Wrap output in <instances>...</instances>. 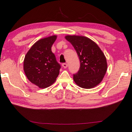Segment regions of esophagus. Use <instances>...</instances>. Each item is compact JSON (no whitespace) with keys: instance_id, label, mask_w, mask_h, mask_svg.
<instances>
[{"instance_id":"34e87169","label":"esophagus","mask_w":132,"mask_h":132,"mask_svg":"<svg viewBox=\"0 0 132 132\" xmlns=\"http://www.w3.org/2000/svg\"><path fill=\"white\" fill-rule=\"evenodd\" d=\"M68 64L67 63H63L62 64V67L63 68H64V69H66V68H68Z\"/></svg>"}]
</instances>
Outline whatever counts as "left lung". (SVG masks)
<instances>
[{"label": "left lung", "mask_w": 132, "mask_h": 132, "mask_svg": "<svg viewBox=\"0 0 132 132\" xmlns=\"http://www.w3.org/2000/svg\"><path fill=\"white\" fill-rule=\"evenodd\" d=\"M78 54L80 68L74 74L73 79L78 86L92 89L99 85L106 73V58L99 46L90 38L79 35H66Z\"/></svg>", "instance_id": "obj_1"}]
</instances>
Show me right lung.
<instances>
[{"label": "right lung", "mask_w": 132, "mask_h": 132, "mask_svg": "<svg viewBox=\"0 0 132 132\" xmlns=\"http://www.w3.org/2000/svg\"><path fill=\"white\" fill-rule=\"evenodd\" d=\"M56 38L52 35L38 40L28 51L23 61L27 79L41 89L51 86L59 74L61 66L51 51Z\"/></svg>", "instance_id": "1"}]
</instances>
